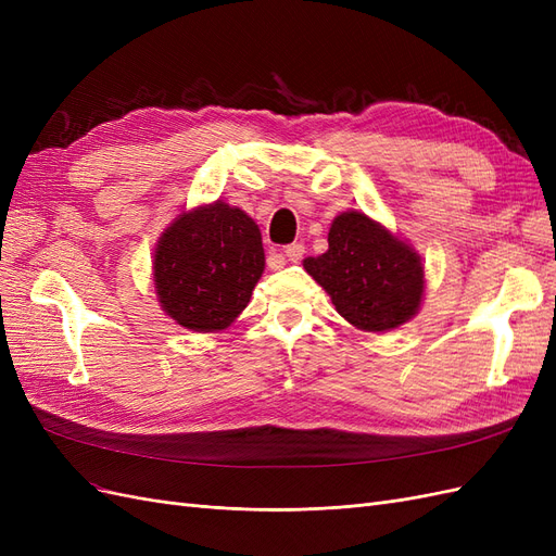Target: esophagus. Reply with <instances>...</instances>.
Instances as JSON below:
<instances>
[{
	"label": "esophagus",
	"instance_id": "34e87169",
	"mask_svg": "<svg viewBox=\"0 0 556 556\" xmlns=\"http://www.w3.org/2000/svg\"><path fill=\"white\" fill-rule=\"evenodd\" d=\"M285 257H288L290 262H299L301 257H304V252H306V248H304V243H290V245H285Z\"/></svg>",
	"mask_w": 556,
	"mask_h": 556
}]
</instances>
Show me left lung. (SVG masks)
Returning <instances> with one entry per match:
<instances>
[{"label":"left lung","instance_id":"left-lung-1","mask_svg":"<svg viewBox=\"0 0 556 556\" xmlns=\"http://www.w3.org/2000/svg\"><path fill=\"white\" fill-rule=\"evenodd\" d=\"M350 325L394 329L417 313L425 292L422 262L403 241L364 213H343L329 229V250L304 260Z\"/></svg>","mask_w":556,"mask_h":556}]
</instances>
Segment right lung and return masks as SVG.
I'll use <instances>...</instances> for the list:
<instances>
[{
	"mask_svg": "<svg viewBox=\"0 0 556 556\" xmlns=\"http://www.w3.org/2000/svg\"><path fill=\"white\" fill-rule=\"evenodd\" d=\"M262 271L260 227L223 201L182 213L155 250L160 304L192 331L231 325L248 306Z\"/></svg>",
	"mask_w": 556,
	"mask_h": 556,
	"instance_id": "obj_1",
	"label": "right lung"
}]
</instances>
